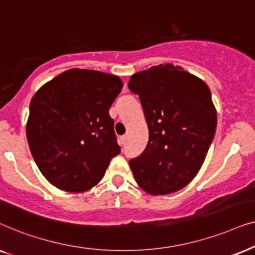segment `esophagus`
Returning a JSON list of instances; mask_svg holds the SVG:
<instances>
[{
  "instance_id": "obj_1",
  "label": "esophagus",
  "mask_w": 255,
  "mask_h": 255,
  "mask_svg": "<svg viewBox=\"0 0 255 255\" xmlns=\"http://www.w3.org/2000/svg\"><path fill=\"white\" fill-rule=\"evenodd\" d=\"M127 135H122V136H120V144L124 145L126 143V141H127Z\"/></svg>"
}]
</instances>
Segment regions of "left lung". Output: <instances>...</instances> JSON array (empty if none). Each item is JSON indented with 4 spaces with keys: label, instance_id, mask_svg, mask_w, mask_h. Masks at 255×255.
<instances>
[{
    "label": "left lung",
    "instance_id": "obj_1",
    "mask_svg": "<svg viewBox=\"0 0 255 255\" xmlns=\"http://www.w3.org/2000/svg\"><path fill=\"white\" fill-rule=\"evenodd\" d=\"M128 87L138 94L149 141L129 167L149 195L176 192L201 170L217 128L211 92L201 78L164 63L133 74Z\"/></svg>",
    "mask_w": 255,
    "mask_h": 255
}]
</instances>
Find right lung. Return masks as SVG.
<instances>
[{
  "label": "right lung",
  "instance_id": "right-lung-1",
  "mask_svg": "<svg viewBox=\"0 0 255 255\" xmlns=\"http://www.w3.org/2000/svg\"><path fill=\"white\" fill-rule=\"evenodd\" d=\"M122 87L118 76L70 69L33 94L26 138L37 167L56 188L92 189L120 154L110 108Z\"/></svg>",
  "mask_w": 255,
  "mask_h": 255
}]
</instances>
